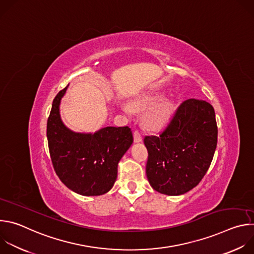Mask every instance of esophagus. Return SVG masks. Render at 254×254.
<instances>
[{"instance_id": "esophagus-1", "label": "esophagus", "mask_w": 254, "mask_h": 254, "mask_svg": "<svg viewBox=\"0 0 254 254\" xmlns=\"http://www.w3.org/2000/svg\"><path fill=\"white\" fill-rule=\"evenodd\" d=\"M133 140H134V142H139V141L142 140L141 134L139 133L138 130H134L133 131Z\"/></svg>"}]
</instances>
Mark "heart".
<instances>
[{"instance_id":"heart-1","label":"heart","mask_w":254,"mask_h":254,"mask_svg":"<svg viewBox=\"0 0 254 254\" xmlns=\"http://www.w3.org/2000/svg\"><path fill=\"white\" fill-rule=\"evenodd\" d=\"M161 100V95L158 93L144 95L132 101L129 107L135 112H146L142 117V123L147 128L159 130L167 127L170 123L173 114V102L169 99ZM158 104L157 105L156 103ZM122 111L126 115L130 114V109L127 105L122 106Z\"/></svg>"}]
</instances>
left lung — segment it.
Here are the masks:
<instances>
[{"mask_svg":"<svg viewBox=\"0 0 254 254\" xmlns=\"http://www.w3.org/2000/svg\"><path fill=\"white\" fill-rule=\"evenodd\" d=\"M213 106L190 98L180 104L159 135H146L147 177L159 193L178 196L196 187L208 171L217 146Z\"/></svg>","mask_w":254,"mask_h":254,"instance_id":"obj_1","label":"left lung"}]
</instances>
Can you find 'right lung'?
Masks as SVG:
<instances>
[{
    "label": "right lung",
    "instance_id": "add662e5",
    "mask_svg": "<svg viewBox=\"0 0 254 254\" xmlns=\"http://www.w3.org/2000/svg\"><path fill=\"white\" fill-rule=\"evenodd\" d=\"M68 85L55 96L47 121V139L53 168L61 182L82 196L110 191L118 165L133 141L128 127H106L94 133L74 132L61 121L59 105Z\"/></svg>",
    "mask_w": 254,
    "mask_h": 254
}]
</instances>
